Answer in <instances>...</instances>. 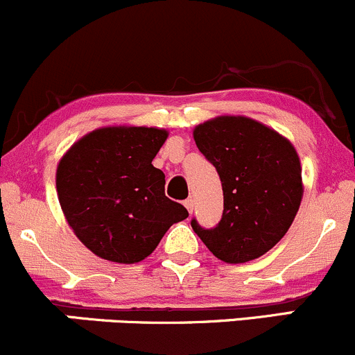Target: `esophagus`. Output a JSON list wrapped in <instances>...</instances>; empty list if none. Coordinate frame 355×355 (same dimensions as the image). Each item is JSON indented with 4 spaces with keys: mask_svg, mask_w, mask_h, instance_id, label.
I'll return each instance as SVG.
<instances>
[{
    "mask_svg": "<svg viewBox=\"0 0 355 355\" xmlns=\"http://www.w3.org/2000/svg\"><path fill=\"white\" fill-rule=\"evenodd\" d=\"M193 206H196V202H193V199H187L185 200V207H187V211L192 214L193 212Z\"/></svg>",
    "mask_w": 355,
    "mask_h": 355,
    "instance_id": "34e87169",
    "label": "esophagus"
}]
</instances>
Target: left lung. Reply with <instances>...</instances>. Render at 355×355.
I'll list each match as a JSON object with an SVG mask.
<instances>
[{"mask_svg":"<svg viewBox=\"0 0 355 355\" xmlns=\"http://www.w3.org/2000/svg\"><path fill=\"white\" fill-rule=\"evenodd\" d=\"M193 141L216 166L225 209L219 225L192 230L226 263H245L274 248L303 199L297 151L289 139L243 115H219L196 125Z\"/></svg>","mask_w":355,"mask_h":355,"instance_id":"8db88e82","label":"left lung"}]
</instances>
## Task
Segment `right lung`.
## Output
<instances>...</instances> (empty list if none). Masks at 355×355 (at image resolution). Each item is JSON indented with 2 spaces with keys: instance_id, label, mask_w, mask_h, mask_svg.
I'll return each instance as SVG.
<instances>
[{
  "instance_id": "right-lung-1",
  "label": "right lung",
  "mask_w": 355,
  "mask_h": 355,
  "mask_svg": "<svg viewBox=\"0 0 355 355\" xmlns=\"http://www.w3.org/2000/svg\"><path fill=\"white\" fill-rule=\"evenodd\" d=\"M168 130L109 125L71 146L55 171L64 218L89 252L136 263L155 252L168 227L189 218L165 196V173L153 166Z\"/></svg>"
}]
</instances>
